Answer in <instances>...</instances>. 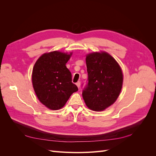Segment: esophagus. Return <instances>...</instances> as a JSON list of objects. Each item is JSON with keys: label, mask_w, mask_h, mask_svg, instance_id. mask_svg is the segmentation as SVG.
<instances>
[{"label": "esophagus", "mask_w": 156, "mask_h": 156, "mask_svg": "<svg viewBox=\"0 0 156 156\" xmlns=\"http://www.w3.org/2000/svg\"><path fill=\"white\" fill-rule=\"evenodd\" d=\"M76 85H77V87L79 88H80V85H81V83H80L79 81H78L77 83H76Z\"/></svg>", "instance_id": "obj_1"}]
</instances>
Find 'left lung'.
Wrapping results in <instances>:
<instances>
[{
  "label": "left lung",
  "mask_w": 156,
  "mask_h": 156,
  "mask_svg": "<svg viewBox=\"0 0 156 156\" xmlns=\"http://www.w3.org/2000/svg\"><path fill=\"white\" fill-rule=\"evenodd\" d=\"M88 81L82 95L87 107L101 111L113 104L120 93L123 75L116 61L107 53L87 56Z\"/></svg>",
  "instance_id": "obj_1"
}]
</instances>
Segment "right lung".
I'll return each instance as SVG.
<instances>
[{
	"label": "right lung",
	"instance_id": "add662e5",
	"mask_svg": "<svg viewBox=\"0 0 156 156\" xmlns=\"http://www.w3.org/2000/svg\"><path fill=\"white\" fill-rule=\"evenodd\" d=\"M71 55L59 51L45 53L33 68L32 81L35 93L40 102L51 110L64 107L70 96L78 90L66 66Z\"/></svg>",
	"mask_w": 156,
	"mask_h": 156
}]
</instances>
